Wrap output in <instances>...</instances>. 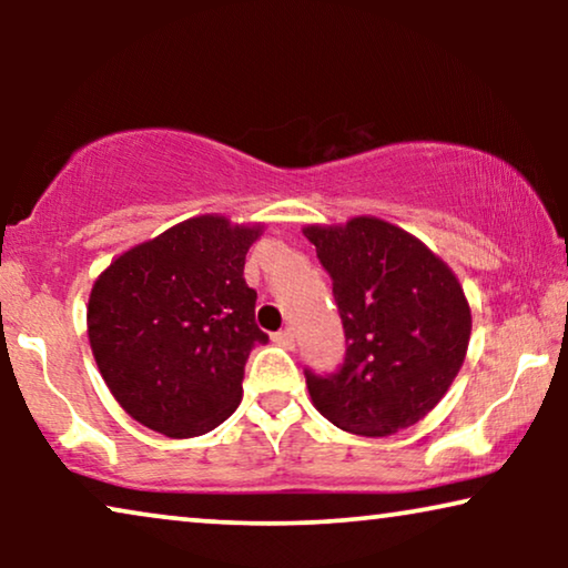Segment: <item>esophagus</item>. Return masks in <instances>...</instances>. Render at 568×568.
<instances>
[{
  "label": "esophagus",
  "mask_w": 568,
  "mask_h": 568,
  "mask_svg": "<svg viewBox=\"0 0 568 568\" xmlns=\"http://www.w3.org/2000/svg\"><path fill=\"white\" fill-rule=\"evenodd\" d=\"M274 341H276V344L286 346V348H292V346H294V331H292V328L278 331V333H274Z\"/></svg>",
  "instance_id": "obj_1"
}]
</instances>
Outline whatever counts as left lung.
Instances as JSON below:
<instances>
[{
  "instance_id": "8db88e82",
  "label": "left lung",
  "mask_w": 568,
  "mask_h": 568,
  "mask_svg": "<svg viewBox=\"0 0 568 568\" xmlns=\"http://www.w3.org/2000/svg\"><path fill=\"white\" fill-rule=\"evenodd\" d=\"M305 237L328 271L346 336L336 369H305L310 398L344 432L408 429L442 400L468 352L460 282L414 235L375 216L307 227Z\"/></svg>"
}]
</instances>
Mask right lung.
<instances>
[{"instance_id":"right-lung-1","label":"right lung","mask_w":568,"mask_h":568,"mask_svg":"<svg viewBox=\"0 0 568 568\" xmlns=\"http://www.w3.org/2000/svg\"><path fill=\"white\" fill-rule=\"evenodd\" d=\"M261 227L196 216L131 247L92 286L88 333L98 369L131 418L199 437L235 414L245 362L268 336L245 255Z\"/></svg>"}]
</instances>
